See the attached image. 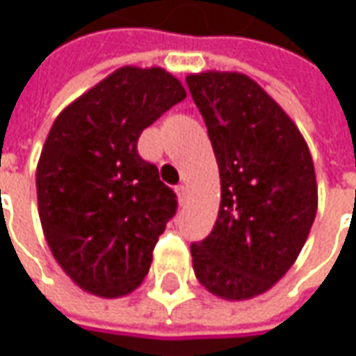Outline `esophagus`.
Masks as SVG:
<instances>
[{"label": "esophagus", "mask_w": 356, "mask_h": 356, "mask_svg": "<svg viewBox=\"0 0 356 356\" xmlns=\"http://www.w3.org/2000/svg\"><path fill=\"white\" fill-rule=\"evenodd\" d=\"M175 193H177L179 196V202L183 204V202L186 200V196H188V188H186V185H179L177 188H175Z\"/></svg>", "instance_id": "obj_1"}]
</instances>
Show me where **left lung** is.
I'll return each instance as SVG.
<instances>
[{"label":"left lung","mask_w":356,"mask_h":356,"mask_svg":"<svg viewBox=\"0 0 356 356\" xmlns=\"http://www.w3.org/2000/svg\"><path fill=\"white\" fill-rule=\"evenodd\" d=\"M186 86L221 179L213 231L191 244L194 275L219 298H255L288 273L313 227V158L290 116L246 74H191Z\"/></svg>","instance_id":"left-lung-1"}]
</instances>
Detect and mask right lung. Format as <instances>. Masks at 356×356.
<instances>
[{"label": "right lung", "instance_id": "obj_1", "mask_svg": "<svg viewBox=\"0 0 356 356\" xmlns=\"http://www.w3.org/2000/svg\"><path fill=\"white\" fill-rule=\"evenodd\" d=\"M186 97L163 68L124 66L55 120L35 170L43 234L66 275L99 298L147 276L177 196L143 160V129Z\"/></svg>", "mask_w": 356, "mask_h": 356}]
</instances>
